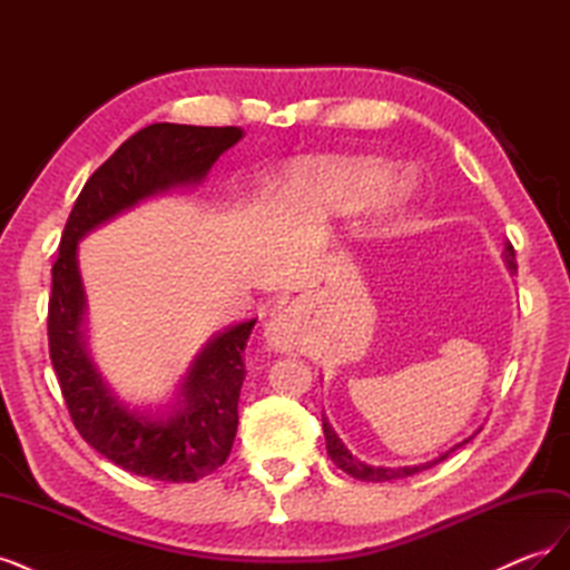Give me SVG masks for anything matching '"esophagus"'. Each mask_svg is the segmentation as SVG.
Instances as JSON below:
<instances>
[{"label":"esophagus","mask_w":570,"mask_h":570,"mask_svg":"<svg viewBox=\"0 0 570 570\" xmlns=\"http://www.w3.org/2000/svg\"><path fill=\"white\" fill-rule=\"evenodd\" d=\"M266 344L273 352H295L299 350V344L304 340L302 331V321L297 316L295 308H281L278 314H273L271 321L266 323Z\"/></svg>","instance_id":"obj_1"}]
</instances>
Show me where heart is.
I'll use <instances>...</instances> for the list:
<instances>
[{
	"mask_svg": "<svg viewBox=\"0 0 570 570\" xmlns=\"http://www.w3.org/2000/svg\"><path fill=\"white\" fill-rule=\"evenodd\" d=\"M292 202L308 214L350 216L383 197L385 209H400L406 187L390 180L385 164L375 159H314L295 168Z\"/></svg>",
	"mask_w": 570,
	"mask_h": 570,
	"instance_id": "1",
	"label": "heart"
}]
</instances>
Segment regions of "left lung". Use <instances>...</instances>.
Returning <instances> with one entry per match:
<instances>
[{
    "mask_svg": "<svg viewBox=\"0 0 570 570\" xmlns=\"http://www.w3.org/2000/svg\"><path fill=\"white\" fill-rule=\"evenodd\" d=\"M504 262H507V268L511 273H515V252L513 247L507 243L504 245ZM323 435H325V446H327V456L333 459V463L337 465V469H342L347 475L356 478V480H366V482H385V480H400V478H409V475H416L425 469H433L435 463L444 461L446 456H450L456 446H463L469 440H473V435L469 440L459 442L456 446H452L450 452H444L440 459H433L428 463H419V465H400V469H385V465H368L364 461H358L356 456H352V452L347 450V446L342 444V440L335 435V430L331 428V423H327V419H323Z\"/></svg>",
    "mask_w": 570,
    "mask_h": 570,
    "instance_id": "obj_1",
    "label": "left lung"
}]
</instances>
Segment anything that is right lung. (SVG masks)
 I'll return each instance as SVG.
<instances>
[{"label": "right lung", "mask_w": 570, "mask_h": 570, "mask_svg": "<svg viewBox=\"0 0 570 570\" xmlns=\"http://www.w3.org/2000/svg\"><path fill=\"white\" fill-rule=\"evenodd\" d=\"M243 128L151 124L101 164L78 195L51 266L47 314L49 358L82 440L120 469L166 482H195L226 463L237 433L245 347L256 318L230 325L204 344L166 416L118 402L85 344V289L78 243L101 223L170 187L197 185Z\"/></svg>", "instance_id": "1"}]
</instances>
